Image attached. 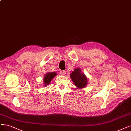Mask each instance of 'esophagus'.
Here are the masks:
<instances>
[{"instance_id": "34e87169", "label": "esophagus", "mask_w": 131, "mask_h": 131, "mask_svg": "<svg viewBox=\"0 0 131 131\" xmlns=\"http://www.w3.org/2000/svg\"><path fill=\"white\" fill-rule=\"evenodd\" d=\"M60 73L62 75H64L66 74V71L65 70H62V71H61Z\"/></svg>"}]
</instances>
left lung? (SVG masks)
<instances>
[{
	"instance_id": "1",
	"label": "left lung",
	"mask_w": 131,
	"mask_h": 131,
	"mask_svg": "<svg viewBox=\"0 0 131 131\" xmlns=\"http://www.w3.org/2000/svg\"><path fill=\"white\" fill-rule=\"evenodd\" d=\"M70 78L73 81L74 85L79 88H84L87 84V78L79 68L75 69L70 74Z\"/></svg>"
}]
</instances>
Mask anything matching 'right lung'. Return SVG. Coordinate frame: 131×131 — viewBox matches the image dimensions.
<instances>
[{
    "label": "right lung",
    "instance_id": "obj_1",
    "mask_svg": "<svg viewBox=\"0 0 131 131\" xmlns=\"http://www.w3.org/2000/svg\"><path fill=\"white\" fill-rule=\"evenodd\" d=\"M56 75V73L55 72H52V73H51V72L49 73H49H48L47 74L45 75L43 79L44 86H46V85H48L49 83H50L52 79L55 77Z\"/></svg>",
    "mask_w": 131,
    "mask_h": 131
}]
</instances>
